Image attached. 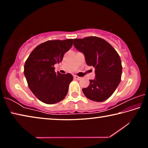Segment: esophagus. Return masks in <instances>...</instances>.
<instances>
[{"instance_id":"34e87169","label":"esophagus","mask_w":148,"mask_h":148,"mask_svg":"<svg viewBox=\"0 0 148 148\" xmlns=\"http://www.w3.org/2000/svg\"><path fill=\"white\" fill-rule=\"evenodd\" d=\"M74 78H76V79H81L82 78V77H79V76H76V75H75V76H74Z\"/></svg>"}]
</instances>
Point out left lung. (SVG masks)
Segmentation results:
<instances>
[{
	"mask_svg": "<svg viewBox=\"0 0 148 148\" xmlns=\"http://www.w3.org/2000/svg\"><path fill=\"white\" fill-rule=\"evenodd\" d=\"M74 46L84 53L87 64L95 69V79H89V86L82 89L85 96L96 102L106 101L121 82L122 65L118 53L108 42L97 36L74 39Z\"/></svg>",
	"mask_w": 148,
	"mask_h": 148,
	"instance_id": "left-lung-1",
	"label": "left lung"
}]
</instances>
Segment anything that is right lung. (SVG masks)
Masks as SVG:
<instances>
[{
    "label": "right lung",
    "mask_w": 148,
    "mask_h": 148,
    "mask_svg": "<svg viewBox=\"0 0 148 148\" xmlns=\"http://www.w3.org/2000/svg\"><path fill=\"white\" fill-rule=\"evenodd\" d=\"M72 42L73 39L45 42L35 47L25 63L24 74L29 89L44 103H57L67 95L73 76L56 73L53 66L62 61Z\"/></svg>",
    "instance_id": "add662e5"
}]
</instances>
